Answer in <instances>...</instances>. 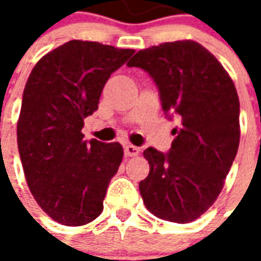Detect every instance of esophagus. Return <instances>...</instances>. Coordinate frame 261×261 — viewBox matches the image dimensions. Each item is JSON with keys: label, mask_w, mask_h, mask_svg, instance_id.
<instances>
[{"label": "esophagus", "mask_w": 261, "mask_h": 261, "mask_svg": "<svg viewBox=\"0 0 261 261\" xmlns=\"http://www.w3.org/2000/svg\"><path fill=\"white\" fill-rule=\"evenodd\" d=\"M125 156H137L140 153V148L134 145H125L124 147Z\"/></svg>", "instance_id": "1"}]
</instances>
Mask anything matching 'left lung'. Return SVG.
Returning a JSON list of instances; mask_svg holds the SVG:
<instances>
[{
  "mask_svg": "<svg viewBox=\"0 0 261 261\" xmlns=\"http://www.w3.org/2000/svg\"><path fill=\"white\" fill-rule=\"evenodd\" d=\"M128 67H140L158 86L162 109L180 121L168 153L149 147L147 179L140 181L148 211L187 224L213 205L236 156L241 125L239 97L222 64L193 40L140 50Z\"/></svg>",
  "mask_w": 261,
  "mask_h": 261,
  "instance_id": "1",
  "label": "left lung"
}]
</instances>
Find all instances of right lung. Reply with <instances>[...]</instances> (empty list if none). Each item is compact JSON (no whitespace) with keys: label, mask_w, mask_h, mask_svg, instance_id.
Returning a JSON list of instances; mask_svg holds the SVG:
<instances>
[{"label":"right lung","mask_w":261,"mask_h":261,"mask_svg":"<svg viewBox=\"0 0 261 261\" xmlns=\"http://www.w3.org/2000/svg\"><path fill=\"white\" fill-rule=\"evenodd\" d=\"M134 54L97 42L71 40L37 61L26 82L16 125L26 183L56 222L96 219L123 159L119 142L85 141L84 119L97 110L105 84Z\"/></svg>","instance_id":"obj_1"}]
</instances>
